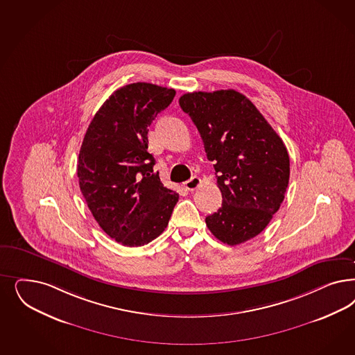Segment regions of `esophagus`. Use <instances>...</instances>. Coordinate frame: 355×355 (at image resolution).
<instances>
[{
  "mask_svg": "<svg viewBox=\"0 0 355 355\" xmlns=\"http://www.w3.org/2000/svg\"><path fill=\"white\" fill-rule=\"evenodd\" d=\"M200 185H201V179L197 178V176L191 178L189 180H187V182L183 184V187L187 191H195Z\"/></svg>",
  "mask_w": 355,
  "mask_h": 355,
  "instance_id": "esophagus-1",
  "label": "esophagus"
}]
</instances>
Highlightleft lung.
<instances>
[{"label": "left lung", "instance_id": "1", "mask_svg": "<svg viewBox=\"0 0 355 355\" xmlns=\"http://www.w3.org/2000/svg\"><path fill=\"white\" fill-rule=\"evenodd\" d=\"M179 104L214 162L222 206L206 226L218 241L236 245L259 235L285 198L286 146L248 98L235 90L188 92Z\"/></svg>", "mask_w": 355, "mask_h": 355}]
</instances>
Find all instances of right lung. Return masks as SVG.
Instances as JSON below:
<instances>
[{"instance_id":"1","label":"right lung","mask_w":355,"mask_h":355,"mask_svg":"<svg viewBox=\"0 0 355 355\" xmlns=\"http://www.w3.org/2000/svg\"><path fill=\"white\" fill-rule=\"evenodd\" d=\"M175 94L146 82L120 87L95 114L80 146V192L104 232L126 247L158 238L179 201L148 151V128Z\"/></svg>"}]
</instances>
